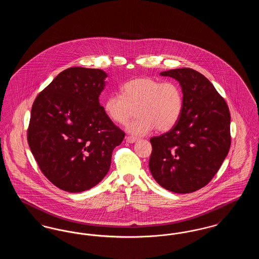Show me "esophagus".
Here are the masks:
<instances>
[{
  "instance_id": "obj_1",
  "label": "esophagus",
  "mask_w": 259,
  "mask_h": 259,
  "mask_svg": "<svg viewBox=\"0 0 259 259\" xmlns=\"http://www.w3.org/2000/svg\"><path fill=\"white\" fill-rule=\"evenodd\" d=\"M126 141H127L128 143H130V144H133V143L138 142L139 139L135 138V137H132V136H128V137H126Z\"/></svg>"
}]
</instances>
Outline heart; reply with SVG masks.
I'll return each instance as SVG.
<instances>
[{
  "label": "heart",
  "mask_w": 259,
  "mask_h": 259,
  "mask_svg": "<svg viewBox=\"0 0 259 259\" xmlns=\"http://www.w3.org/2000/svg\"><path fill=\"white\" fill-rule=\"evenodd\" d=\"M121 89L124 96L111 94L105 100L103 109L117 124L126 123L137 110L139 117L126 126L132 135H146L154 128L159 132L169 131L182 116L184 94L175 81L138 77L126 81Z\"/></svg>",
  "instance_id": "b5f03b06"
}]
</instances>
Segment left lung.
<instances>
[{
    "label": "left lung",
    "instance_id": "8db88e82",
    "mask_svg": "<svg viewBox=\"0 0 259 259\" xmlns=\"http://www.w3.org/2000/svg\"><path fill=\"white\" fill-rule=\"evenodd\" d=\"M177 79L184 111L165 134L152 137L149 170L154 180L175 193H190L208 185L228 154L230 112L207 77L190 68L161 72Z\"/></svg>",
    "mask_w": 259,
    "mask_h": 259
}]
</instances>
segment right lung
<instances>
[{
	"label": "right lung",
	"mask_w": 259,
	"mask_h": 259,
	"mask_svg": "<svg viewBox=\"0 0 259 259\" xmlns=\"http://www.w3.org/2000/svg\"><path fill=\"white\" fill-rule=\"evenodd\" d=\"M108 75L100 69L69 68L35 100L27 140L42 174L55 186L81 192L98 185L125 133L99 103Z\"/></svg>",
	"instance_id": "1"
}]
</instances>
